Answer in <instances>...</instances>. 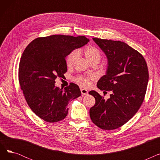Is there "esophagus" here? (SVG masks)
Instances as JSON below:
<instances>
[{
  "instance_id": "esophagus-1",
  "label": "esophagus",
  "mask_w": 160,
  "mask_h": 160,
  "mask_svg": "<svg viewBox=\"0 0 160 160\" xmlns=\"http://www.w3.org/2000/svg\"><path fill=\"white\" fill-rule=\"evenodd\" d=\"M80 91H81V93H82V94L83 95H88V91L87 89H81Z\"/></svg>"
}]
</instances>
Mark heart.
Segmentation results:
<instances>
[{
    "label": "heart",
    "instance_id": "obj_1",
    "mask_svg": "<svg viewBox=\"0 0 160 160\" xmlns=\"http://www.w3.org/2000/svg\"><path fill=\"white\" fill-rule=\"evenodd\" d=\"M84 55L88 62L91 61H97L98 62L100 60V53L98 50L93 47H88L84 50ZM79 56V52L78 50H74L71 52L67 57L66 63L68 67H71L73 65L75 61L77 60ZM93 78V76L88 77H79L76 78V82L83 87H88L90 84V80Z\"/></svg>",
    "mask_w": 160,
    "mask_h": 160
}]
</instances>
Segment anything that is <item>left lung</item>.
<instances>
[{"label": "left lung", "instance_id": "8db88e82", "mask_svg": "<svg viewBox=\"0 0 160 160\" xmlns=\"http://www.w3.org/2000/svg\"><path fill=\"white\" fill-rule=\"evenodd\" d=\"M93 39L108 60L106 74L98 80L97 86L100 90L112 91V94L105 100L97 91H89L95 98L89 115L100 128L114 130L127 122L143 102L148 82V67L143 56L124 42Z\"/></svg>", "mask_w": 160, "mask_h": 160}]
</instances>
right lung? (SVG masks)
<instances>
[{
  "instance_id": "add662e5",
  "label": "right lung",
  "mask_w": 160,
  "mask_h": 160,
  "mask_svg": "<svg viewBox=\"0 0 160 160\" xmlns=\"http://www.w3.org/2000/svg\"><path fill=\"white\" fill-rule=\"evenodd\" d=\"M89 41L85 36L52 35L33 40L24 50L19 67L21 89L41 119L48 122L63 119L70 100L81 95L77 84L71 83L63 89L55 86V80L67 72V56Z\"/></svg>"
}]
</instances>
